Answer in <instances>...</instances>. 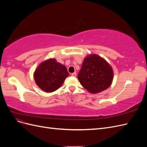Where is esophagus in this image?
Here are the masks:
<instances>
[{
  "instance_id": "1",
  "label": "esophagus",
  "mask_w": 147,
  "mask_h": 147,
  "mask_svg": "<svg viewBox=\"0 0 147 147\" xmlns=\"http://www.w3.org/2000/svg\"><path fill=\"white\" fill-rule=\"evenodd\" d=\"M72 77H76L77 76V73L76 72H74L72 74Z\"/></svg>"
}]
</instances>
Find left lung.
Masks as SVG:
<instances>
[{
    "label": "left lung",
    "instance_id": "1",
    "mask_svg": "<svg viewBox=\"0 0 147 147\" xmlns=\"http://www.w3.org/2000/svg\"><path fill=\"white\" fill-rule=\"evenodd\" d=\"M113 71L104 59L97 55L84 59L78 79L82 85L92 94L107 90L112 83Z\"/></svg>",
    "mask_w": 147,
    "mask_h": 147
}]
</instances>
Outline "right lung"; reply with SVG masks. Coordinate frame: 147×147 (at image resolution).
I'll return each instance as SVG.
<instances>
[{
    "mask_svg": "<svg viewBox=\"0 0 147 147\" xmlns=\"http://www.w3.org/2000/svg\"><path fill=\"white\" fill-rule=\"evenodd\" d=\"M65 66L50 59L40 64L34 74L37 85L43 91L51 92L59 88L69 76Z\"/></svg>",
    "mask_w": 147,
    "mask_h": 147,
    "instance_id": "right-lung-1",
    "label": "right lung"
}]
</instances>
